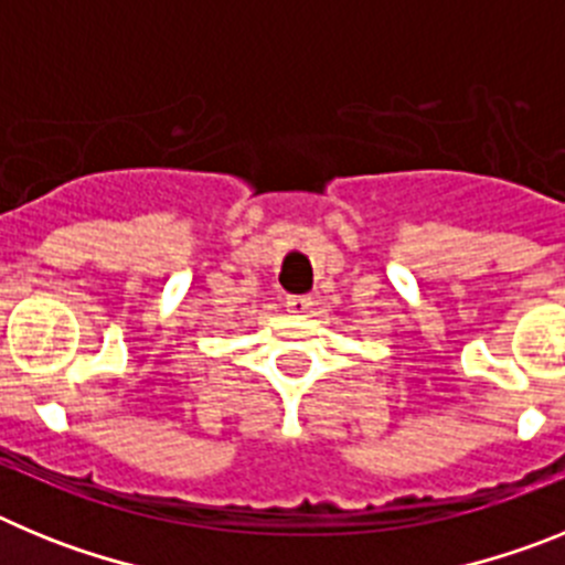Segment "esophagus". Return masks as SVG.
<instances>
[{"label": "esophagus", "instance_id": "34e87169", "mask_svg": "<svg viewBox=\"0 0 565 565\" xmlns=\"http://www.w3.org/2000/svg\"><path fill=\"white\" fill-rule=\"evenodd\" d=\"M311 297H306V294H288L286 297V308L291 313H308V308H311Z\"/></svg>", "mask_w": 565, "mask_h": 565}]
</instances>
